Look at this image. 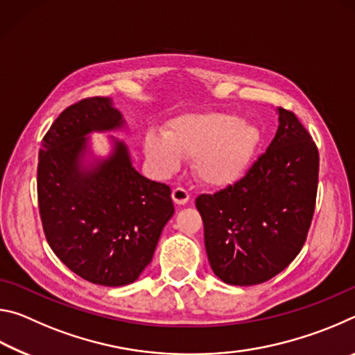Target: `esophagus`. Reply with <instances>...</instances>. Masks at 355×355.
<instances>
[{
  "mask_svg": "<svg viewBox=\"0 0 355 355\" xmlns=\"http://www.w3.org/2000/svg\"><path fill=\"white\" fill-rule=\"evenodd\" d=\"M172 200L177 203V205H186L189 200V192L183 188H175L172 191Z\"/></svg>",
  "mask_w": 355,
  "mask_h": 355,
  "instance_id": "1",
  "label": "esophagus"
}]
</instances>
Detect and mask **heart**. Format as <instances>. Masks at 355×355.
Listing matches in <instances>:
<instances>
[{"label":"heart","instance_id":"heart-1","mask_svg":"<svg viewBox=\"0 0 355 355\" xmlns=\"http://www.w3.org/2000/svg\"><path fill=\"white\" fill-rule=\"evenodd\" d=\"M261 133L257 125L228 112L186 114L163 131L150 130L144 152L159 177L178 171L183 158H192V172L208 186L235 183L249 169Z\"/></svg>","mask_w":355,"mask_h":355}]
</instances>
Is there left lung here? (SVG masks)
<instances>
[{"mask_svg":"<svg viewBox=\"0 0 355 355\" xmlns=\"http://www.w3.org/2000/svg\"><path fill=\"white\" fill-rule=\"evenodd\" d=\"M277 133L248 173L196 199L209 266L228 285H258L284 271L313 218L318 148L291 111L277 107Z\"/></svg>","mask_w":355,"mask_h":355,"instance_id":"1","label":"left lung"}]
</instances>
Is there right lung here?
Instances as JSON below:
<instances>
[{"label": "right lung", "instance_id": "add662e5", "mask_svg": "<svg viewBox=\"0 0 355 355\" xmlns=\"http://www.w3.org/2000/svg\"><path fill=\"white\" fill-rule=\"evenodd\" d=\"M127 128L110 97L78 101L42 141L37 197L46 241L70 271L103 286L137 280L173 216L171 188L137 172L127 144L94 155L92 133Z\"/></svg>", "mask_w": 355, "mask_h": 355}]
</instances>
